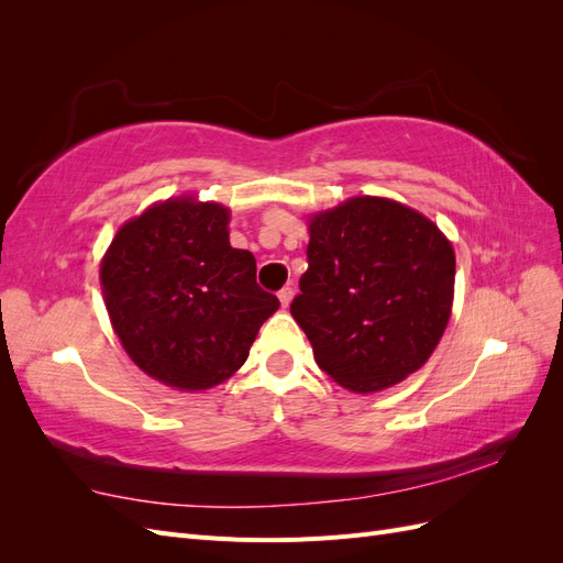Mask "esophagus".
Returning <instances> with one entry per match:
<instances>
[{"instance_id":"esophagus-1","label":"esophagus","mask_w":563,"mask_h":563,"mask_svg":"<svg viewBox=\"0 0 563 563\" xmlns=\"http://www.w3.org/2000/svg\"><path fill=\"white\" fill-rule=\"evenodd\" d=\"M291 298H294V288H291V286H284L282 291H279L282 308H288V305H291Z\"/></svg>"}]
</instances>
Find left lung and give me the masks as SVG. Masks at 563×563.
Masks as SVG:
<instances>
[{
	"label": "left lung",
	"mask_w": 563,
	"mask_h": 563,
	"mask_svg": "<svg viewBox=\"0 0 563 563\" xmlns=\"http://www.w3.org/2000/svg\"><path fill=\"white\" fill-rule=\"evenodd\" d=\"M453 284V246L430 218L385 197H352L310 218L308 272L291 314L319 368L366 395L430 360Z\"/></svg>",
	"instance_id": "8db88e82"
}]
</instances>
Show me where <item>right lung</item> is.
Instances as JSON below:
<instances>
[{
    "label": "right lung",
    "mask_w": 563,
    "mask_h": 563,
    "mask_svg": "<svg viewBox=\"0 0 563 563\" xmlns=\"http://www.w3.org/2000/svg\"><path fill=\"white\" fill-rule=\"evenodd\" d=\"M230 209L176 197L119 228L100 263L117 338L168 387L199 391L246 362L279 300L255 284L251 251L230 246Z\"/></svg>",
    "instance_id": "add662e5"
}]
</instances>
